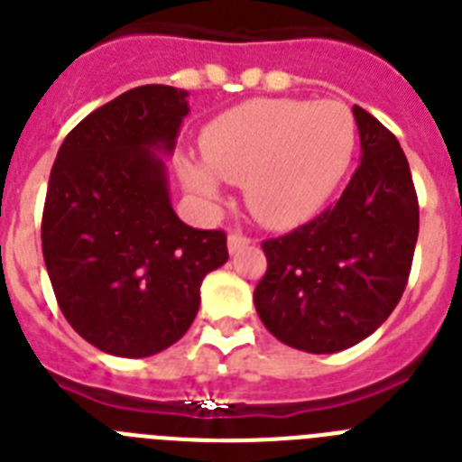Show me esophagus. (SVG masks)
<instances>
[{
  "label": "esophagus",
  "instance_id": "esophagus-1",
  "mask_svg": "<svg viewBox=\"0 0 462 462\" xmlns=\"http://www.w3.org/2000/svg\"><path fill=\"white\" fill-rule=\"evenodd\" d=\"M251 244V239H248L246 235H242V232H230V236H227V251H230L232 255L236 254V251H242L244 246H248Z\"/></svg>",
  "mask_w": 462,
  "mask_h": 462
}]
</instances>
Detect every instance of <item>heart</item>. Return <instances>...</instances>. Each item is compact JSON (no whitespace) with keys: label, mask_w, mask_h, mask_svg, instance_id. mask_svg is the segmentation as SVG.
I'll use <instances>...</instances> for the list:
<instances>
[{"label":"heart","mask_w":462,"mask_h":462,"mask_svg":"<svg viewBox=\"0 0 462 462\" xmlns=\"http://www.w3.org/2000/svg\"><path fill=\"white\" fill-rule=\"evenodd\" d=\"M358 127L337 99H254L202 132L204 164L183 160L181 179L216 202L223 181L246 183L251 214L270 227L300 226L323 208L356 153Z\"/></svg>","instance_id":"obj_1"}]
</instances>
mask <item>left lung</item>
Returning a JSON list of instances; mask_svg holds the SVG:
<instances>
[{"label":"left lung","mask_w":462,"mask_h":462,"mask_svg":"<svg viewBox=\"0 0 462 462\" xmlns=\"http://www.w3.org/2000/svg\"><path fill=\"white\" fill-rule=\"evenodd\" d=\"M353 118L360 164L342 198L263 242L267 272L255 311L279 342L307 353L356 346L391 316L419 239V199L400 142L360 106Z\"/></svg>","instance_id":"1"}]
</instances>
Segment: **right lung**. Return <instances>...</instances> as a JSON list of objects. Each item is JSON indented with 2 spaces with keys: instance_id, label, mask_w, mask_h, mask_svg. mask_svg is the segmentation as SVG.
<instances>
[{
  "instance_id": "1",
  "label": "right lung",
  "mask_w": 462,
  "mask_h": 462,
  "mask_svg": "<svg viewBox=\"0 0 462 462\" xmlns=\"http://www.w3.org/2000/svg\"><path fill=\"white\" fill-rule=\"evenodd\" d=\"M188 92L139 86L67 134L48 179L46 270L64 319L99 351L146 358L188 332L199 286L227 263L226 232L186 226L167 164Z\"/></svg>"
}]
</instances>
